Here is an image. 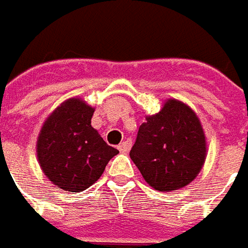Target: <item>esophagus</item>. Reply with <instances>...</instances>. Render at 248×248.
Listing matches in <instances>:
<instances>
[{"label": "esophagus", "instance_id": "obj_1", "mask_svg": "<svg viewBox=\"0 0 248 248\" xmlns=\"http://www.w3.org/2000/svg\"><path fill=\"white\" fill-rule=\"evenodd\" d=\"M117 149H119L121 153H127L129 150V143L128 142H121L119 146H117Z\"/></svg>", "mask_w": 248, "mask_h": 248}]
</instances>
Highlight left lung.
<instances>
[{"label":"left lung","mask_w":248,"mask_h":248,"mask_svg":"<svg viewBox=\"0 0 248 248\" xmlns=\"http://www.w3.org/2000/svg\"><path fill=\"white\" fill-rule=\"evenodd\" d=\"M205 137L200 120L185 103L167 100L139 127L129 157L156 190H176L190 184L205 160Z\"/></svg>","instance_id":"left-lung-1"}]
</instances>
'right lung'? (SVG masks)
I'll return each instance as SVG.
<instances>
[{
	"label": "right lung",
	"mask_w": 248,
	"mask_h": 248,
	"mask_svg": "<svg viewBox=\"0 0 248 248\" xmlns=\"http://www.w3.org/2000/svg\"><path fill=\"white\" fill-rule=\"evenodd\" d=\"M92 116L93 109L85 102L66 100L44 123L37 140L44 174L66 192L88 189L119 153L92 128Z\"/></svg>",
	"instance_id": "add662e5"
}]
</instances>
